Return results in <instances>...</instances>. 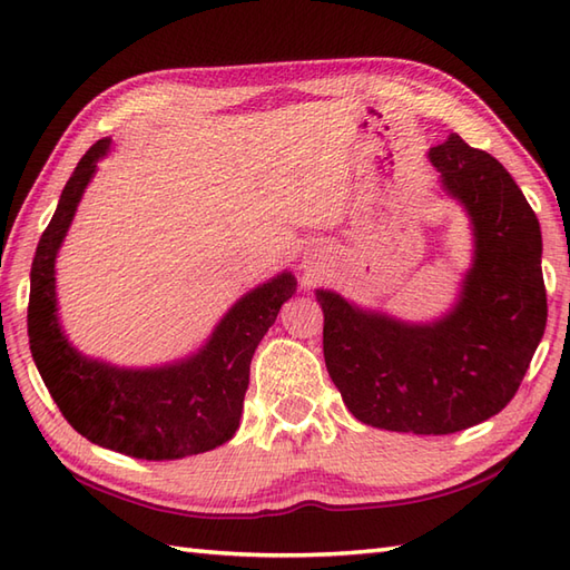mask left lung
Instances as JSON below:
<instances>
[{
	"mask_svg": "<svg viewBox=\"0 0 570 570\" xmlns=\"http://www.w3.org/2000/svg\"><path fill=\"white\" fill-rule=\"evenodd\" d=\"M429 159L465 205L475 259L455 308L402 323L318 292L323 355L345 406L384 431L445 435L512 402L547 328L541 229L524 193L488 151L451 135Z\"/></svg>",
	"mask_w": 570,
	"mask_h": 570,
	"instance_id": "obj_1",
	"label": "left lung"
}]
</instances>
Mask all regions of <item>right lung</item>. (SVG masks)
<instances>
[{"label": "right lung", "mask_w": 570, "mask_h": 570, "mask_svg": "<svg viewBox=\"0 0 570 570\" xmlns=\"http://www.w3.org/2000/svg\"><path fill=\"white\" fill-rule=\"evenodd\" d=\"M110 149L92 144L60 193L31 264L29 345L60 414L85 439L141 460H176L235 435L249 384V362L296 278L284 272L242 296L198 355L156 370H119L80 355L56 316V254L85 186Z\"/></svg>", "instance_id": "obj_1"}]
</instances>
